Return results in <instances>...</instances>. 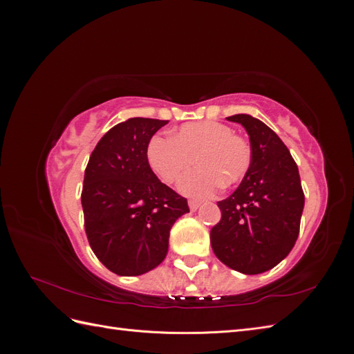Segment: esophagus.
<instances>
[{
	"mask_svg": "<svg viewBox=\"0 0 354 354\" xmlns=\"http://www.w3.org/2000/svg\"><path fill=\"white\" fill-rule=\"evenodd\" d=\"M199 205H201V203H199L198 201H194V199L189 201V208H190V211H196V209L199 208Z\"/></svg>",
	"mask_w": 354,
	"mask_h": 354,
	"instance_id": "34e87169",
	"label": "esophagus"
}]
</instances>
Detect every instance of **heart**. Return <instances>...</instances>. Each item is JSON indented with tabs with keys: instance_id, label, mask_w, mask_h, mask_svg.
Instances as JSON below:
<instances>
[{
	"instance_id": "b5f03b06",
	"label": "heart",
	"mask_w": 354,
	"mask_h": 354,
	"mask_svg": "<svg viewBox=\"0 0 354 354\" xmlns=\"http://www.w3.org/2000/svg\"><path fill=\"white\" fill-rule=\"evenodd\" d=\"M147 164L167 185L180 181V192L192 198L212 196L221 187L238 185L250 173L252 146L245 137L217 121H198L181 125L171 137L155 136L146 149Z\"/></svg>"
}]
</instances>
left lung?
I'll list each match as a JSON object with an SVG mask.
<instances>
[{
    "mask_svg": "<svg viewBox=\"0 0 354 354\" xmlns=\"http://www.w3.org/2000/svg\"><path fill=\"white\" fill-rule=\"evenodd\" d=\"M227 120L248 131L252 165L239 187L217 203L221 218L211 229V246L230 269L259 274L279 264L294 248L304 192L294 158L273 130L250 115Z\"/></svg>",
    "mask_w": 354,
    "mask_h": 354,
    "instance_id": "obj_1",
    "label": "left lung"
}]
</instances>
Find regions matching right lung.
I'll list each match as a JSON object with an SVG mask.
<instances>
[{"label": "right lung", "mask_w": 354, "mask_h": 354, "mask_svg": "<svg viewBox=\"0 0 354 354\" xmlns=\"http://www.w3.org/2000/svg\"><path fill=\"white\" fill-rule=\"evenodd\" d=\"M168 121L131 118L112 127L90 155L81 203L95 257L121 276H138L162 263L169 230L189 212L187 201L147 164L152 136Z\"/></svg>", "instance_id": "1"}]
</instances>
